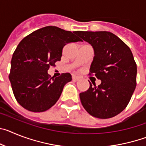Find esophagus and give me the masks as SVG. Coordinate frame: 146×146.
Listing matches in <instances>:
<instances>
[{
  "mask_svg": "<svg viewBox=\"0 0 146 146\" xmlns=\"http://www.w3.org/2000/svg\"><path fill=\"white\" fill-rule=\"evenodd\" d=\"M80 77H78V76H75V75L72 76V80H73L74 81H78L80 80Z\"/></svg>",
  "mask_w": 146,
  "mask_h": 146,
  "instance_id": "1",
  "label": "esophagus"
}]
</instances>
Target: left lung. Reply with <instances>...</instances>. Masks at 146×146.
I'll return each instance as SVG.
<instances>
[{"instance_id": "8db88e82", "label": "left lung", "mask_w": 146, "mask_h": 146, "mask_svg": "<svg viewBox=\"0 0 146 146\" xmlns=\"http://www.w3.org/2000/svg\"><path fill=\"white\" fill-rule=\"evenodd\" d=\"M78 36L92 45L95 56L89 75L101 80L80 94L82 105L95 118H113L123 111L137 85V64L129 47L108 31H79Z\"/></svg>"}]
</instances>
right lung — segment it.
Masks as SVG:
<instances>
[{
  "label": "right lung",
  "mask_w": 146,
  "mask_h": 146,
  "mask_svg": "<svg viewBox=\"0 0 146 146\" xmlns=\"http://www.w3.org/2000/svg\"><path fill=\"white\" fill-rule=\"evenodd\" d=\"M78 32L47 26L33 31L19 43L13 53L9 78L15 99L23 108L41 113L57 102L72 75L63 73L54 79L47 71L60 61L66 44L82 41L77 36Z\"/></svg>",
  "instance_id": "1"
}]
</instances>
